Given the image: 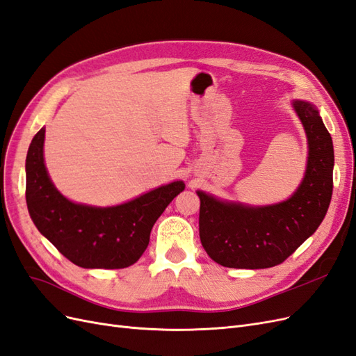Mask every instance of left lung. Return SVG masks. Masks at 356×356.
I'll use <instances>...</instances> for the list:
<instances>
[{
  "instance_id": "1",
  "label": "left lung",
  "mask_w": 356,
  "mask_h": 356,
  "mask_svg": "<svg viewBox=\"0 0 356 356\" xmlns=\"http://www.w3.org/2000/svg\"><path fill=\"white\" fill-rule=\"evenodd\" d=\"M293 106L309 145L306 174L293 196L267 207H248L197 191L200 242L215 263L232 268L281 264L325 217L332 195V139L315 105L297 99Z\"/></svg>"
}]
</instances>
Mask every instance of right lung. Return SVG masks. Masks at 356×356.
<instances>
[{
	"label": "right lung",
	"instance_id": "obj_1",
	"mask_svg": "<svg viewBox=\"0 0 356 356\" xmlns=\"http://www.w3.org/2000/svg\"><path fill=\"white\" fill-rule=\"evenodd\" d=\"M41 127L26 156V204L38 232L74 264L124 268L144 254L149 233L168 204L186 188L182 181L161 186L131 202L98 208L62 196L47 174Z\"/></svg>",
	"mask_w": 356,
	"mask_h": 356
}]
</instances>
